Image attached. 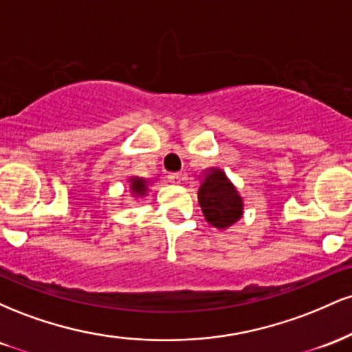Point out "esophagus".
Listing matches in <instances>:
<instances>
[{
    "mask_svg": "<svg viewBox=\"0 0 352 352\" xmlns=\"http://www.w3.org/2000/svg\"><path fill=\"white\" fill-rule=\"evenodd\" d=\"M168 179H170L172 184L180 185L182 182H184V175H182V173H170V175H168Z\"/></svg>",
    "mask_w": 352,
    "mask_h": 352,
    "instance_id": "34e87169",
    "label": "esophagus"
}]
</instances>
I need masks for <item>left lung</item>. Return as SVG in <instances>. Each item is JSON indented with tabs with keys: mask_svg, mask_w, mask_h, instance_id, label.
<instances>
[{
	"mask_svg": "<svg viewBox=\"0 0 352 352\" xmlns=\"http://www.w3.org/2000/svg\"><path fill=\"white\" fill-rule=\"evenodd\" d=\"M197 195L205 220L212 227L227 230L243 217V197L221 168L210 167L201 172Z\"/></svg>",
	"mask_w": 352,
	"mask_h": 352,
	"instance_id": "obj_1",
	"label": "left lung"
}]
</instances>
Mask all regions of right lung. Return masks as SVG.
<instances>
[{
	"label": "right lung",
	"instance_id": "obj_1",
	"mask_svg": "<svg viewBox=\"0 0 352 352\" xmlns=\"http://www.w3.org/2000/svg\"><path fill=\"white\" fill-rule=\"evenodd\" d=\"M127 184H129V192H131V195L134 197V199L140 200V199H145V197H147L148 188H151L153 180L144 179V177L131 175L127 179Z\"/></svg>",
	"mask_w": 352,
	"mask_h": 352
}]
</instances>
